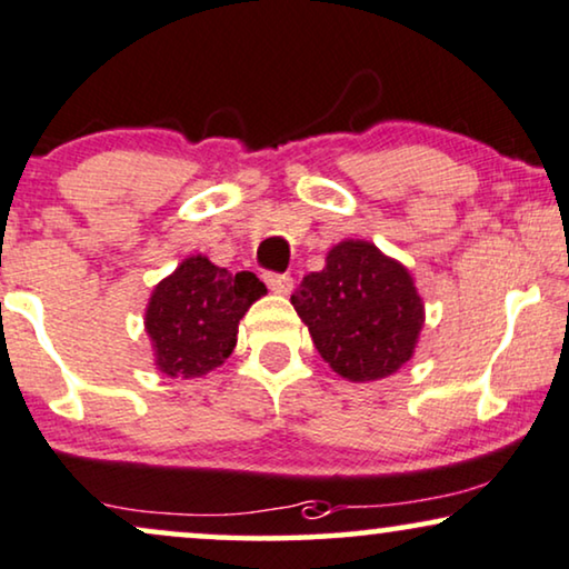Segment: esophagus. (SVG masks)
<instances>
[{"label": "esophagus", "instance_id": "esophagus-1", "mask_svg": "<svg viewBox=\"0 0 569 569\" xmlns=\"http://www.w3.org/2000/svg\"><path fill=\"white\" fill-rule=\"evenodd\" d=\"M264 283L272 293H291L293 278L289 272H264Z\"/></svg>", "mask_w": 569, "mask_h": 569}]
</instances>
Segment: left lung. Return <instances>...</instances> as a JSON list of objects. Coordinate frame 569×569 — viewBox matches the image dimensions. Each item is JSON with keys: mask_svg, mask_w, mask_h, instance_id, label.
Instances as JSON below:
<instances>
[{"mask_svg": "<svg viewBox=\"0 0 569 569\" xmlns=\"http://www.w3.org/2000/svg\"><path fill=\"white\" fill-rule=\"evenodd\" d=\"M315 348L351 382L380 380L411 359L423 305L403 264L369 241H340L291 297Z\"/></svg>", "mask_w": 569, "mask_h": 569, "instance_id": "obj_1", "label": "left lung"}]
</instances>
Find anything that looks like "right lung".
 <instances>
[{"label":"right lung","instance_id":"right-lung-1","mask_svg":"<svg viewBox=\"0 0 569 569\" xmlns=\"http://www.w3.org/2000/svg\"><path fill=\"white\" fill-rule=\"evenodd\" d=\"M268 289L254 272H229L189 257L156 286L146 312L156 363L169 377H202L237 346L239 320Z\"/></svg>","mask_w":569,"mask_h":569}]
</instances>
